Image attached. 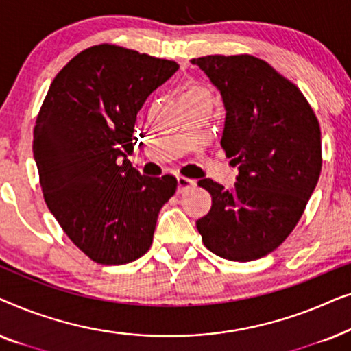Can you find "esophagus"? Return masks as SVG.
I'll return each instance as SVG.
<instances>
[{
	"label": "esophagus",
	"instance_id": "34e87169",
	"mask_svg": "<svg viewBox=\"0 0 351 351\" xmlns=\"http://www.w3.org/2000/svg\"><path fill=\"white\" fill-rule=\"evenodd\" d=\"M177 185H179V193H182V191L195 186V180H191L189 177H184V176H177Z\"/></svg>",
	"mask_w": 351,
	"mask_h": 351
}]
</instances>
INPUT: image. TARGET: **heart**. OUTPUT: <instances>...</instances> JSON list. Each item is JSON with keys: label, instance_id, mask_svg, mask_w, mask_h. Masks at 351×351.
<instances>
[{"label": "heart", "instance_id": "heart-1", "mask_svg": "<svg viewBox=\"0 0 351 351\" xmlns=\"http://www.w3.org/2000/svg\"><path fill=\"white\" fill-rule=\"evenodd\" d=\"M198 90H203V89H198V88H191V89H189L186 90L185 94H191V93H198Z\"/></svg>", "mask_w": 351, "mask_h": 351}]
</instances>
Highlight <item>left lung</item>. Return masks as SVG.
I'll use <instances>...</instances> for the list:
<instances>
[{"label": "left lung", "instance_id": "1", "mask_svg": "<svg viewBox=\"0 0 351 351\" xmlns=\"http://www.w3.org/2000/svg\"><path fill=\"white\" fill-rule=\"evenodd\" d=\"M220 90L227 117L220 145L239 174L234 189L199 186L213 206L196 228L210 252L249 262L280 246L295 228L321 174L318 118L294 83L249 54L191 60Z\"/></svg>", "mask_w": 351, "mask_h": 351}]
</instances>
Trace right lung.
Instances as JSON below:
<instances>
[{
  "mask_svg": "<svg viewBox=\"0 0 351 351\" xmlns=\"http://www.w3.org/2000/svg\"><path fill=\"white\" fill-rule=\"evenodd\" d=\"M177 69L174 60L104 43L76 54L49 86L33 156L47 208L90 261L123 265L142 257L158 213L176 193L174 176H141L128 155L137 112Z\"/></svg>",
  "mask_w": 351,
  "mask_h": 351,
  "instance_id": "right-lung-1",
  "label": "right lung"
}]
</instances>
